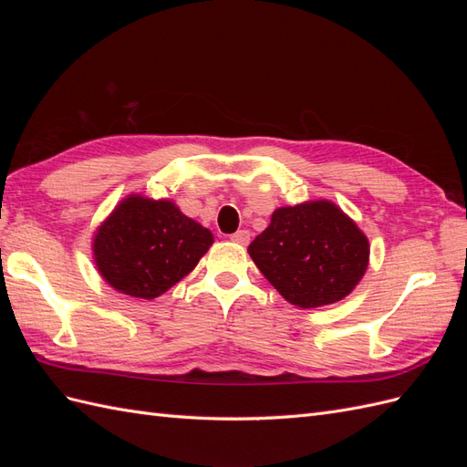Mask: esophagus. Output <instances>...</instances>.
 <instances>
[{
	"mask_svg": "<svg viewBox=\"0 0 467 467\" xmlns=\"http://www.w3.org/2000/svg\"><path fill=\"white\" fill-rule=\"evenodd\" d=\"M232 242L234 244H239V245H247L249 244V239H251V234L247 232V230H239V232H235L232 237Z\"/></svg>",
	"mask_w": 467,
	"mask_h": 467,
	"instance_id": "34e87169",
	"label": "esophagus"
}]
</instances>
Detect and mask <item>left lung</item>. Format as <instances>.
I'll return each instance as SVG.
<instances>
[{
  "label": "left lung",
  "mask_w": 467,
  "mask_h": 467,
  "mask_svg": "<svg viewBox=\"0 0 467 467\" xmlns=\"http://www.w3.org/2000/svg\"><path fill=\"white\" fill-rule=\"evenodd\" d=\"M247 251L280 296L307 309L352 292L368 266L370 245L341 208L316 201L278 208Z\"/></svg>",
  "instance_id": "obj_1"
}]
</instances>
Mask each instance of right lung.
<instances>
[{
    "label": "right lung",
    "mask_w": 467,
    "mask_h": 467,
    "mask_svg": "<svg viewBox=\"0 0 467 467\" xmlns=\"http://www.w3.org/2000/svg\"><path fill=\"white\" fill-rule=\"evenodd\" d=\"M212 242L173 202L129 196L97 230L93 253L112 288L153 300L187 276Z\"/></svg>",
    "instance_id": "add662e5"
}]
</instances>
